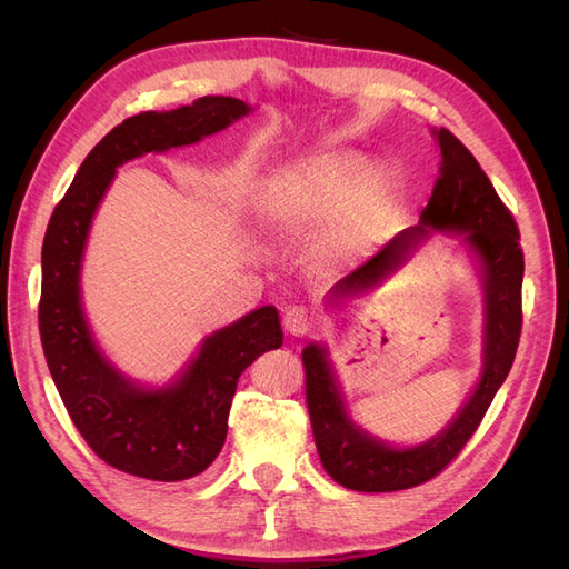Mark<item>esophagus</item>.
Returning <instances> with one entry per match:
<instances>
[{"mask_svg": "<svg viewBox=\"0 0 569 569\" xmlns=\"http://www.w3.org/2000/svg\"><path fill=\"white\" fill-rule=\"evenodd\" d=\"M282 325H284L287 335L303 337L313 327V318H311V313L306 311L303 306H289L284 318H282Z\"/></svg>", "mask_w": 569, "mask_h": 569, "instance_id": "esophagus-1", "label": "esophagus"}]
</instances>
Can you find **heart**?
<instances>
[{
	"instance_id": "1",
	"label": "heart",
	"mask_w": 569,
	"mask_h": 569,
	"mask_svg": "<svg viewBox=\"0 0 569 569\" xmlns=\"http://www.w3.org/2000/svg\"><path fill=\"white\" fill-rule=\"evenodd\" d=\"M401 206V184L377 180L370 161L332 153L287 168L272 182L266 213L282 228H311L347 220L349 242L360 247L380 237Z\"/></svg>"
}]
</instances>
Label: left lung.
Returning a JSON list of instances; mask_svg holds the SVG:
<instances>
[{"mask_svg":"<svg viewBox=\"0 0 569 569\" xmlns=\"http://www.w3.org/2000/svg\"><path fill=\"white\" fill-rule=\"evenodd\" d=\"M435 140L441 151L439 178L420 222L396 234L368 263L339 280L330 299L347 301L380 284L429 234L427 230L465 234V244L475 253L485 282V368L470 399L441 435L410 449H393L349 418L327 351L320 343H308L301 358L318 456L325 472L353 491H401L437 477L477 432L496 391L506 382L520 343L525 256L518 222L453 132L439 128Z\"/></svg>","mask_w":569,"mask_h":569,"instance_id":"obj_1","label":"left lung"}]
</instances>
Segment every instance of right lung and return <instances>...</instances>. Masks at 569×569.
<instances>
[{"label":"right lung","instance_id":"1","mask_svg":"<svg viewBox=\"0 0 569 569\" xmlns=\"http://www.w3.org/2000/svg\"><path fill=\"white\" fill-rule=\"evenodd\" d=\"M251 109L234 97H201L176 111H144L116 126L82 161L49 218L42 244L40 337L51 377L73 425L111 468L153 481L201 475L228 437L237 380L282 347L274 306L256 308L206 337L173 385L140 387L99 351L80 301V268L92 218L116 168L149 151L194 144Z\"/></svg>","mask_w":569,"mask_h":569}]
</instances>
